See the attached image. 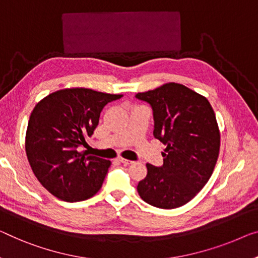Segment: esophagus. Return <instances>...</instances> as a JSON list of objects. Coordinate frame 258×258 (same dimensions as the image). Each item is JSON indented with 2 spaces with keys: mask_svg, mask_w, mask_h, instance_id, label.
<instances>
[{
  "mask_svg": "<svg viewBox=\"0 0 258 258\" xmlns=\"http://www.w3.org/2000/svg\"><path fill=\"white\" fill-rule=\"evenodd\" d=\"M119 162L120 163H122V164H125V166H128V164H132L133 163V161H131V160H126V159H122V157H119Z\"/></svg>",
  "mask_w": 258,
  "mask_h": 258,
  "instance_id": "34e87169",
  "label": "esophagus"
}]
</instances>
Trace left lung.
<instances>
[{
    "label": "left lung",
    "mask_w": 258,
    "mask_h": 258,
    "mask_svg": "<svg viewBox=\"0 0 258 258\" xmlns=\"http://www.w3.org/2000/svg\"><path fill=\"white\" fill-rule=\"evenodd\" d=\"M136 98L153 110V136L167 146L163 166L147 163L137 190L159 209L185 205L210 179L220 148V133L210 102L183 84L167 83Z\"/></svg>",
    "instance_id": "left-lung-1"
}]
</instances>
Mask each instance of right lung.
I'll return each mask as SVG.
<instances>
[{
  "instance_id": "obj_1",
  "label": "right lung",
  "mask_w": 258,
  "mask_h": 258,
  "mask_svg": "<svg viewBox=\"0 0 258 258\" xmlns=\"http://www.w3.org/2000/svg\"><path fill=\"white\" fill-rule=\"evenodd\" d=\"M121 98L84 88L53 92L34 106L25 138L29 163L46 190L61 201H86L101 189L110 161L80 153L107 103Z\"/></svg>"
}]
</instances>
